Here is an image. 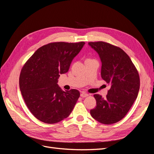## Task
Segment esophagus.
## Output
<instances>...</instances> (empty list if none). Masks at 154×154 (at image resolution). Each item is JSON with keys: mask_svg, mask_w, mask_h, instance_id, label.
I'll list each match as a JSON object with an SVG mask.
<instances>
[{"mask_svg": "<svg viewBox=\"0 0 154 154\" xmlns=\"http://www.w3.org/2000/svg\"><path fill=\"white\" fill-rule=\"evenodd\" d=\"M88 96V94H87V93H85V92H82L81 94H80V96L82 97H87V96Z\"/></svg>", "mask_w": 154, "mask_h": 154, "instance_id": "34e87169", "label": "esophagus"}]
</instances>
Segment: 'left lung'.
<instances>
[{
	"instance_id": "obj_1",
	"label": "left lung",
	"mask_w": 154,
	"mask_h": 154,
	"mask_svg": "<svg viewBox=\"0 0 154 154\" xmlns=\"http://www.w3.org/2000/svg\"><path fill=\"white\" fill-rule=\"evenodd\" d=\"M101 62V76L110 87L105 98L94 94L96 106L90 111L97 122L110 125L122 119L136 100L140 86L139 74L122 49L104 42H89Z\"/></svg>"
}]
</instances>
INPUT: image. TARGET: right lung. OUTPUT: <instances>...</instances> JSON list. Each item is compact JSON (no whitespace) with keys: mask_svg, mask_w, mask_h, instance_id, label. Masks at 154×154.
Instances as JSON below:
<instances>
[{"mask_svg":"<svg viewBox=\"0 0 154 154\" xmlns=\"http://www.w3.org/2000/svg\"><path fill=\"white\" fill-rule=\"evenodd\" d=\"M84 45V42L48 44L37 49L23 67L19 78L21 94L27 108L42 122H60L72 111L80 92L62 91L58 79L68 72Z\"/></svg>","mask_w":154,"mask_h":154,"instance_id":"add662e5","label":"right lung"}]
</instances>
